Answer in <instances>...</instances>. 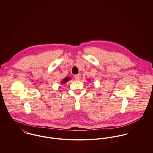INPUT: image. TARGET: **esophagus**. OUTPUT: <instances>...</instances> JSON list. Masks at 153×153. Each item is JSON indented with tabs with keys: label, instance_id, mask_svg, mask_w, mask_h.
Listing matches in <instances>:
<instances>
[{
	"label": "esophagus",
	"instance_id": "esophagus-1",
	"mask_svg": "<svg viewBox=\"0 0 153 153\" xmlns=\"http://www.w3.org/2000/svg\"><path fill=\"white\" fill-rule=\"evenodd\" d=\"M81 75L80 74H77L76 75H75V79L76 80H79L81 79Z\"/></svg>",
	"mask_w": 153,
	"mask_h": 153
}]
</instances>
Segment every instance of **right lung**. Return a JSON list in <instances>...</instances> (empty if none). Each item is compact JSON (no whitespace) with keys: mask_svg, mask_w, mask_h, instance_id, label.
<instances>
[{"mask_svg":"<svg viewBox=\"0 0 153 153\" xmlns=\"http://www.w3.org/2000/svg\"><path fill=\"white\" fill-rule=\"evenodd\" d=\"M69 80H71V78L70 77H66L62 81L61 83H62V84H65V83H66Z\"/></svg>","mask_w":153,"mask_h":153,"instance_id":"obj_1","label":"right lung"}]
</instances>
